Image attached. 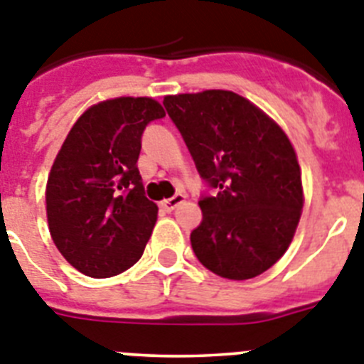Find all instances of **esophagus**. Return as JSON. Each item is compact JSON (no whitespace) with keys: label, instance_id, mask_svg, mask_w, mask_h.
I'll return each mask as SVG.
<instances>
[{"label":"esophagus","instance_id":"34e87169","mask_svg":"<svg viewBox=\"0 0 364 364\" xmlns=\"http://www.w3.org/2000/svg\"><path fill=\"white\" fill-rule=\"evenodd\" d=\"M184 200H186V195L178 193V195H175V197H171V198H166V200H161L160 206L164 208L166 212H173V210H175V208H178L180 204L184 203Z\"/></svg>","mask_w":364,"mask_h":364}]
</instances>
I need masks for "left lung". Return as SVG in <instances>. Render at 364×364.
I'll return each mask as SVG.
<instances>
[{
  "instance_id": "8db88e82",
  "label": "left lung",
  "mask_w": 364,
  "mask_h": 364,
  "mask_svg": "<svg viewBox=\"0 0 364 364\" xmlns=\"http://www.w3.org/2000/svg\"><path fill=\"white\" fill-rule=\"evenodd\" d=\"M164 105L200 176L219 188L217 197L198 200L195 256L223 278H256L284 256L302 215V171L291 139L228 90L166 95Z\"/></svg>"
}]
</instances>
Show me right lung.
I'll use <instances>...</instances> for the list:
<instances>
[{"label": "right lung", "instance_id": "right-lung-1", "mask_svg": "<svg viewBox=\"0 0 364 364\" xmlns=\"http://www.w3.org/2000/svg\"><path fill=\"white\" fill-rule=\"evenodd\" d=\"M166 110L152 97L92 105L68 132L46 186L53 243L90 278L121 274L138 262L156 225L138 158L149 121Z\"/></svg>", "mask_w": 364, "mask_h": 364}]
</instances>
